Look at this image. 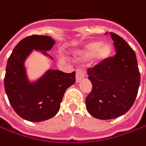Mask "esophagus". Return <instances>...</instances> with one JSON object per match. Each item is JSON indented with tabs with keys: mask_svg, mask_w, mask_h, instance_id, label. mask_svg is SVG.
<instances>
[{
	"mask_svg": "<svg viewBox=\"0 0 146 146\" xmlns=\"http://www.w3.org/2000/svg\"><path fill=\"white\" fill-rule=\"evenodd\" d=\"M87 74V70L86 69H83V68H78L76 69V82H80Z\"/></svg>",
	"mask_w": 146,
	"mask_h": 146,
	"instance_id": "34e87169",
	"label": "esophagus"
}]
</instances>
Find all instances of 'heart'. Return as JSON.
Returning a JSON list of instances; mask_svg holds the SVG:
<instances>
[{"instance_id": "heart-1", "label": "heart", "mask_w": 146, "mask_h": 146, "mask_svg": "<svg viewBox=\"0 0 146 146\" xmlns=\"http://www.w3.org/2000/svg\"><path fill=\"white\" fill-rule=\"evenodd\" d=\"M112 52V47L108 43H103L101 41H93L87 44L83 49L77 51L76 57L78 60H86L96 54L98 60H104L109 56Z\"/></svg>"}]
</instances>
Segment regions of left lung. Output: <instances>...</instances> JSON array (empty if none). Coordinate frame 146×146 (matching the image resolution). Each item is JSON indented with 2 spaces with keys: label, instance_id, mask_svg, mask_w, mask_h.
<instances>
[{
  "label": "left lung",
  "instance_id": "obj_1",
  "mask_svg": "<svg viewBox=\"0 0 146 146\" xmlns=\"http://www.w3.org/2000/svg\"><path fill=\"white\" fill-rule=\"evenodd\" d=\"M110 35L115 56L88 70L92 90L85 99L86 108L94 117L102 120L127 113L135 102L141 82L134 50L119 35L112 32Z\"/></svg>",
  "mask_w": 146,
  "mask_h": 146
}]
</instances>
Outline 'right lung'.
Masks as SVG:
<instances>
[{"instance_id":"obj_1","label":"right lung","mask_w":146,"mask_h":146,"mask_svg":"<svg viewBox=\"0 0 146 146\" xmlns=\"http://www.w3.org/2000/svg\"><path fill=\"white\" fill-rule=\"evenodd\" d=\"M55 41L49 36L31 35L20 41L10 56L4 79L5 90L11 107L19 117L42 121L54 117L60 109L66 89L76 82V72L48 70L34 83L28 80L24 66L33 49L48 55ZM52 58V56H51Z\"/></svg>"}]
</instances>
